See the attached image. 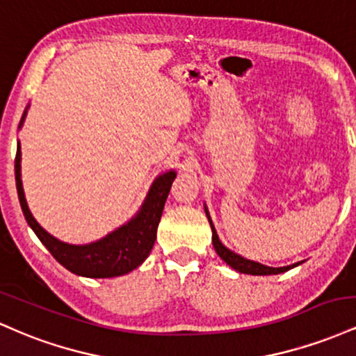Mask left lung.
<instances>
[{"mask_svg": "<svg viewBox=\"0 0 356 356\" xmlns=\"http://www.w3.org/2000/svg\"><path fill=\"white\" fill-rule=\"evenodd\" d=\"M204 211H206V216H207V219H209L211 229H212V246H214L216 252H218V256L220 257V259H222L226 264H229V266L232 269H236L238 273H243V275H252V276L280 275V273L289 271L291 268H296L301 264V263H295V264H289V266H283V268H271V266H266V264H261V263H256V261L246 259V257L238 254V252L231 251L229 248H226L222 243H220L218 232H216L214 224H212L209 211H207L206 206H204Z\"/></svg>", "mask_w": 356, "mask_h": 356, "instance_id": "obj_1", "label": "left lung"}]
</instances>
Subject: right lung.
<instances>
[{
	"mask_svg": "<svg viewBox=\"0 0 356 356\" xmlns=\"http://www.w3.org/2000/svg\"><path fill=\"white\" fill-rule=\"evenodd\" d=\"M28 108H30V105L24 108L18 129L23 127ZM175 175H177L175 170H167V172L157 175L137 214L130 220H127L125 224H122L120 227H117L115 231L108 232L102 239L88 244H68L44 231L31 214L26 204V197H24L22 182V145H19V142L16 145V191H18L19 206H22L28 226L35 231L43 246L51 252V256L58 261L61 266L67 268L73 275L85 277L122 276L134 271L144 263L154 248L162 211H164V204Z\"/></svg>",
	"mask_w": 356,
	"mask_h": 356,
	"instance_id": "right-lung-1",
	"label": "right lung"
}]
</instances>
